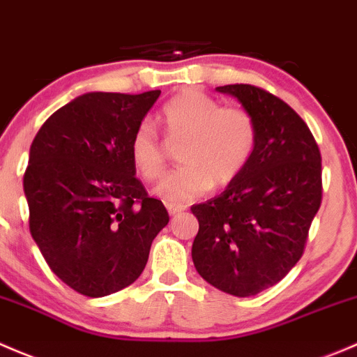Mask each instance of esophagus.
I'll return each mask as SVG.
<instances>
[{
    "label": "esophagus",
    "instance_id": "1",
    "mask_svg": "<svg viewBox=\"0 0 357 357\" xmlns=\"http://www.w3.org/2000/svg\"><path fill=\"white\" fill-rule=\"evenodd\" d=\"M167 209L172 216H175V215H178V213H182L183 209H185V206L175 204V203H167Z\"/></svg>",
    "mask_w": 357,
    "mask_h": 357
}]
</instances>
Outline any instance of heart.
<instances>
[{
  "label": "heart",
  "mask_w": 357,
  "mask_h": 357,
  "mask_svg": "<svg viewBox=\"0 0 357 357\" xmlns=\"http://www.w3.org/2000/svg\"><path fill=\"white\" fill-rule=\"evenodd\" d=\"M168 144H178L182 167L156 187L168 203H187L209 189L227 187L248 168L258 142V127L241 106H222L215 98L187 89L172 98L160 115ZM130 160L146 182L167 168V151L151 122H142L130 139Z\"/></svg>",
  "instance_id": "obj_1"
}]
</instances>
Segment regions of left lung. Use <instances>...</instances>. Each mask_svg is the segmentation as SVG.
I'll return each mask as SVG.
<instances>
[{
  "label": "left lung",
  "mask_w": 357,
  "mask_h": 357,
  "mask_svg": "<svg viewBox=\"0 0 357 357\" xmlns=\"http://www.w3.org/2000/svg\"><path fill=\"white\" fill-rule=\"evenodd\" d=\"M216 91L251 113L258 142L241 177L190 208L199 222L192 261L213 287L249 297L278 284L303 256L321 204V154L304 120L280 98L249 84Z\"/></svg>",
  "instance_id": "left-lung-1"
}]
</instances>
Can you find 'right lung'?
<instances>
[{
    "label": "right lung",
    "instance_id": "right-lung-1",
    "mask_svg": "<svg viewBox=\"0 0 357 357\" xmlns=\"http://www.w3.org/2000/svg\"><path fill=\"white\" fill-rule=\"evenodd\" d=\"M160 94H82L32 141L24 175L32 238L51 271L82 296L134 284L168 225L167 208L148 196L130 160L132 135Z\"/></svg>",
    "mask_w": 357,
    "mask_h": 357
}]
</instances>
